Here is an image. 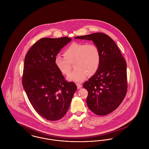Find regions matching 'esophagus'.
I'll use <instances>...</instances> for the list:
<instances>
[{"mask_svg":"<svg viewBox=\"0 0 149 149\" xmlns=\"http://www.w3.org/2000/svg\"><path fill=\"white\" fill-rule=\"evenodd\" d=\"M77 86L78 89H80L82 87V85L80 84H77Z\"/></svg>","mask_w":149,"mask_h":149,"instance_id":"34e87169","label":"esophagus"}]
</instances>
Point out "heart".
I'll use <instances>...</instances> for the list:
<instances>
[{"instance_id": "b5f03b06", "label": "heart", "mask_w": 149, "mask_h": 149, "mask_svg": "<svg viewBox=\"0 0 149 149\" xmlns=\"http://www.w3.org/2000/svg\"><path fill=\"white\" fill-rule=\"evenodd\" d=\"M64 57L56 55L54 63L57 69L64 75L71 70V64H75V70L67 77L69 81L81 82L88 75L92 76L99 69L100 54L98 47L93 43L74 42L65 50Z\"/></svg>"}]
</instances>
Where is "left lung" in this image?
Masks as SVG:
<instances>
[{"mask_svg": "<svg viewBox=\"0 0 149 149\" xmlns=\"http://www.w3.org/2000/svg\"><path fill=\"white\" fill-rule=\"evenodd\" d=\"M75 39L92 41L99 49V69L83 87L88 92L86 104L91 111L99 116L110 113L120 105L126 94V62L116 43L106 34L94 33Z\"/></svg>", "mask_w": 149, "mask_h": 149, "instance_id": "obj_1", "label": "left lung"}]
</instances>
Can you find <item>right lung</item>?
<instances>
[{
	"label": "right lung",
	"mask_w": 149,
	"mask_h": 149,
	"mask_svg": "<svg viewBox=\"0 0 149 149\" xmlns=\"http://www.w3.org/2000/svg\"><path fill=\"white\" fill-rule=\"evenodd\" d=\"M71 38H42L24 58L22 84L36 111L44 118L58 120L68 112L77 86L65 80L54 63L55 57Z\"/></svg>",
	"instance_id": "add662e5"
}]
</instances>
